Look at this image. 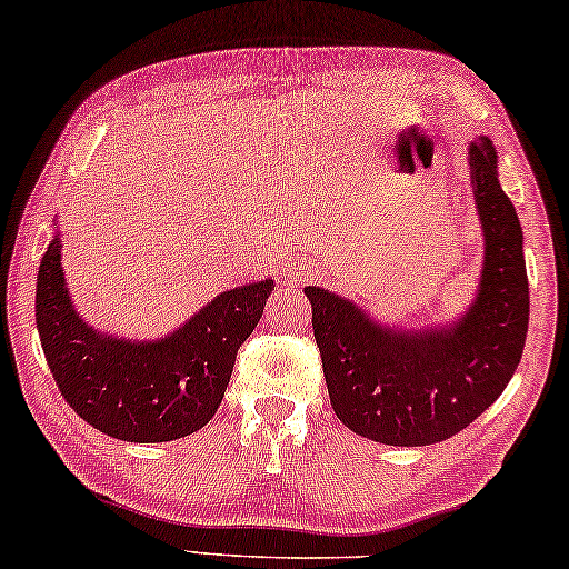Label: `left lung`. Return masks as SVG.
<instances>
[{
  "label": "left lung",
  "instance_id": "8db88e82",
  "mask_svg": "<svg viewBox=\"0 0 569 569\" xmlns=\"http://www.w3.org/2000/svg\"><path fill=\"white\" fill-rule=\"evenodd\" d=\"M469 166L483 269L477 300L453 328L390 330L342 297L305 287L332 411L370 441L428 446L451 439L495 403L521 360L529 322L521 227L499 186L489 138L471 143Z\"/></svg>",
  "mask_w": 569,
  "mask_h": 569
}]
</instances>
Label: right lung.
Here are the masks:
<instances>
[{
  "instance_id": "1",
  "label": "right lung",
  "mask_w": 569,
  "mask_h": 569,
  "mask_svg": "<svg viewBox=\"0 0 569 569\" xmlns=\"http://www.w3.org/2000/svg\"><path fill=\"white\" fill-rule=\"evenodd\" d=\"M272 287L264 279L221 292L169 338H113L74 312L54 237L37 272L34 320L54 383L72 411L113 439L158 443L211 421Z\"/></svg>"
}]
</instances>
